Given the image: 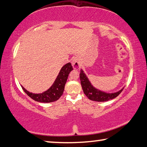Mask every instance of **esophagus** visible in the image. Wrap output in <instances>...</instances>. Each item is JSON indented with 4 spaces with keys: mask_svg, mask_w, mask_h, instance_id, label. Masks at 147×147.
<instances>
[{
    "mask_svg": "<svg viewBox=\"0 0 147 147\" xmlns=\"http://www.w3.org/2000/svg\"><path fill=\"white\" fill-rule=\"evenodd\" d=\"M72 65L73 67L75 69H78L80 67V63L79 59L78 58H74L72 60Z\"/></svg>",
    "mask_w": 147,
    "mask_h": 147,
    "instance_id": "obj_1",
    "label": "esophagus"
}]
</instances>
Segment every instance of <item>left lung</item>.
<instances>
[{"label": "left lung", "mask_w": 147, "mask_h": 147, "mask_svg": "<svg viewBox=\"0 0 147 147\" xmlns=\"http://www.w3.org/2000/svg\"><path fill=\"white\" fill-rule=\"evenodd\" d=\"M80 78L81 86L83 89L84 94H86L89 99L93 101L105 102L111 100V99L117 97L124 89L123 88L117 92L111 93H106V92L102 91L98 89H96L91 85L90 81L89 80L86 74L84 73L82 69H81L80 73Z\"/></svg>", "instance_id": "1"}]
</instances>
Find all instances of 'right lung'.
<instances>
[{"label":"right lung","mask_w":147,"mask_h":147,"mask_svg":"<svg viewBox=\"0 0 147 147\" xmlns=\"http://www.w3.org/2000/svg\"><path fill=\"white\" fill-rule=\"evenodd\" d=\"M72 70H73V68L71 63H68L63 65L59 71L53 86L48 90L42 93H32L27 91L23 86H22V88L27 94V95L35 101L43 103L53 102L58 100L61 97L63 93L65 85L67 80L69 74Z\"/></svg>","instance_id":"obj_1"}]
</instances>
